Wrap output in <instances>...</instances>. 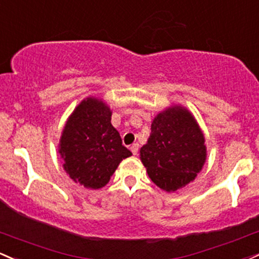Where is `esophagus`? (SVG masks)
<instances>
[{
    "label": "esophagus",
    "mask_w": 259,
    "mask_h": 259,
    "mask_svg": "<svg viewBox=\"0 0 259 259\" xmlns=\"http://www.w3.org/2000/svg\"><path fill=\"white\" fill-rule=\"evenodd\" d=\"M130 150H132L133 155H136L139 151V144H133L132 146H130Z\"/></svg>",
    "instance_id": "1"
}]
</instances>
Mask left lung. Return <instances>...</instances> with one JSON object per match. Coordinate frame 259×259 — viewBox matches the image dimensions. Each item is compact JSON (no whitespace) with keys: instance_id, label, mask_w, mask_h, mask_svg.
I'll return each instance as SVG.
<instances>
[{"instance_id":"left-lung-1","label":"left lung","mask_w":259,"mask_h":259,"mask_svg":"<svg viewBox=\"0 0 259 259\" xmlns=\"http://www.w3.org/2000/svg\"><path fill=\"white\" fill-rule=\"evenodd\" d=\"M140 160L153 183L168 193L194 181L206 160L205 136L194 115L180 104L158 113Z\"/></svg>"}]
</instances>
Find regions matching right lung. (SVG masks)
Here are the masks:
<instances>
[{
    "label": "right lung",
    "instance_id": "obj_1",
    "mask_svg": "<svg viewBox=\"0 0 259 259\" xmlns=\"http://www.w3.org/2000/svg\"><path fill=\"white\" fill-rule=\"evenodd\" d=\"M103 99L84 98L67 118L59 141L65 172L84 188H103L119 163L133 155L113 126Z\"/></svg>",
    "mask_w": 259,
    "mask_h": 259
}]
</instances>
